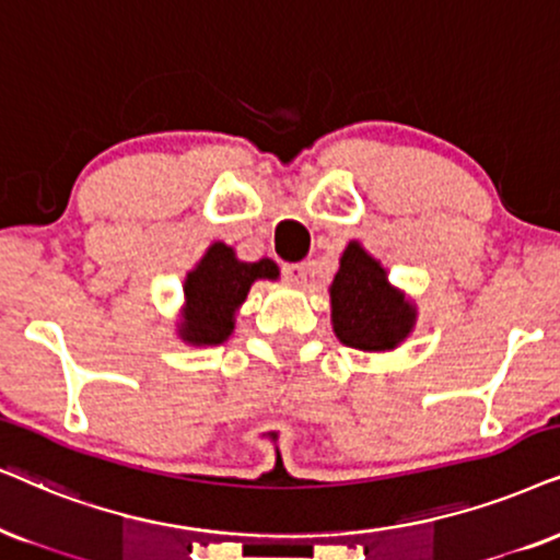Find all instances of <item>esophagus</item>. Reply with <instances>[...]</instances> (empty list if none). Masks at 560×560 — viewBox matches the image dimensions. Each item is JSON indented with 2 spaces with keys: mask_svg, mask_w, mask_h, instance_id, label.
<instances>
[{
  "mask_svg": "<svg viewBox=\"0 0 560 560\" xmlns=\"http://www.w3.org/2000/svg\"><path fill=\"white\" fill-rule=\"evenodd\" d=\"M281 276L292 287H302L307 281V268H304V264H284L281 266Z\"/></svg>",
  "mask_w": 560,
  "mask_h": 560,
  "instance_id": "esophagus-1",
  "label": "esophagus"
}]
</instances>
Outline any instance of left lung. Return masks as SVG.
Here are the masks:
<instances>
[{
  "mask_svg": "<svg viewBox=\"0 0 560 560\" xmlns=\"http://www.w3.org/2000/svg\"><path fill=\"white\" fill-rule=\"evenodd\" d=\"M332 330L351 349H395L413 328L416 313L400 292L387 284L385 268L359 243L341 256V271L330 284Z\"/></svg>",
  "mask_w": 560,
  "mask_h": 560,
  "instance_id": "left-lung-1",
  "label": "left lung"
}]
</instances>
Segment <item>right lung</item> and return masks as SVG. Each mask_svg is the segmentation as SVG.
Listing matches in <instances>:
<instances>
[{
	"label": "right lung",
	"mask_w": 560,
	"mask_h": 560,
	"mask_svg": "<svg viewBox=\"0 0 560 560\" xmlns=\"http://www.w3.org/2000/svg\"><path fill=\"white\" fill-rule=\"evenodd\" d=\"M273 260L243 264L235 250L214 243L186 279V320L180 325L183 341L222 343L235 328V310L245 302L250 284L258 279H276Z\"/></svg>",
	"instance_id": "obj_1"
}]
</instances>
